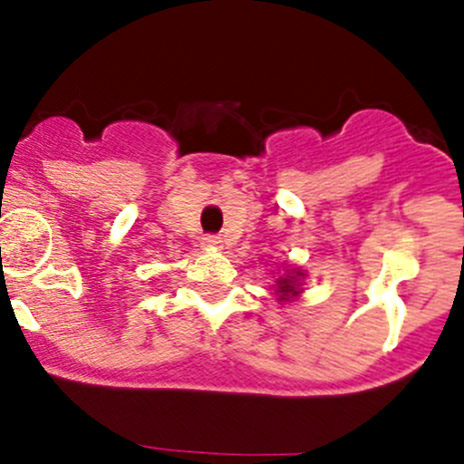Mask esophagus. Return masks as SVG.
I'll list each match as a JSON object with an SVG mask.
<instances>
[{"mask_svg":"<svg viewBox=\"0 0 464 464\" xmlns=\"http://www.w3.org/2000/svg\"><path fill=\"white\" fill-rule=\"evenodd\" d=\"M202 245L206 246V249H219V246H222V237L206 236V237H202Z\"/></svg>","mask_w":464,"mask_h":464,"instance_id":"34e87169","label":"esophagus"}]
</instances>
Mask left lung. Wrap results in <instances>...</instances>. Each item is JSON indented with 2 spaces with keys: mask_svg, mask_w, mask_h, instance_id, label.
I'll return each mask as SVG.
<instances>
[{
  "mask_svg": "<svg viewBox=\"0 0 464 464\" xmlns=\"http://www.w3.org/2000/svg\"><path fill=\"white\" fill-rule=\"evenodd\" d=\"M303 271L298 269H292L289 274L280 276L278 280H276V296H278V301H289V298L298 296L301 294V283L298 280L303 278Z\"/></svg>",
  "mask_w": 464,
  "mask_h": 464,
  "instance_id": "8db88e82",
  "label": "left lung"
}]
</instances>
